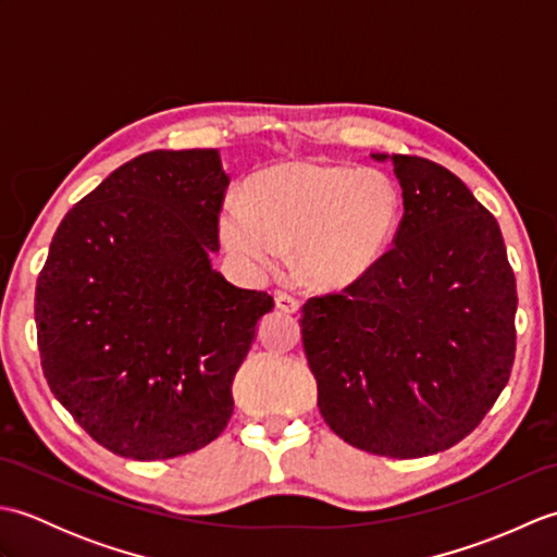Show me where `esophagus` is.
Returning <instances> with one entry per match:
<instances>
[{
    "label": "esophagus",
    "instance_id": "esophagus-1",
    "mask_svg": "<svg viewBox=\"0 0 557 557\" xmlns=\"http://www.w3.org/2000/svg\"><path fill=\"white\" fill-rule=\"evenodd\" d=\"M275 304H277V309H280L282 313H297V311H299V301L294 299L292 294H277Z\"/></svg>",
    "mask_w": 557,
    "mask_h": 557
}]
</instances>
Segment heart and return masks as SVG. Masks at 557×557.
Here are the masks:
<instances>
[{
    "label": "heart",
    "instance_id": "1",
    "mask_svg": "<svg viewBox=\"0 0 557 557\" xmlns=\"http://www.w3.org/2000/svg\"><path fill=\"white\" fill-rule=\"evenodd\" d=\"M401 220L397 182L383 170L289 160L248 176L244 200H224L218 227L244 265L275 272L292 251L304 287L361 285L383 263Z\"/></svg>",
    "mask_w": 557,
    "mask_h": 557
}]
</instances>
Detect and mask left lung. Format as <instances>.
<instances>
[{"mask_svg":"<svg viewBox=\"0 0 557 557\" xmlns=\"http://www.w3.org/2000/svg\"><path fill=\"white\" fill-rule=\"evenodd\" d=\"M389 160L405 198L373 275L301 309L318 409L342 441L411 459L457 445L510 381L517 285L498 222L465 182L417 156Z\"/></svg>","mask_w":557,"mask_h":557,"instance_id":"8db88e82","label":"left lung"}]
</instances>
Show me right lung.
Instances as JSON below:
<instances>
[{
  "instance_id": "obj_1",
  "label": "right lung",
  "mask_w": 557,
  "mask_h": 557,
  "mask_svg": "<svg viewBox=\"0 0 557 557\" xmlns=\"http://www.w3.org/2000/svg\"><path fill=\"white\" fill-rule=\"evenodd\" d=\"M227 184L215 148L144 152L52 236L35 287L42 373L114 455H188L232 417L234 375L275 301L210 263Z\"/></svg>"
}]
</instances>
